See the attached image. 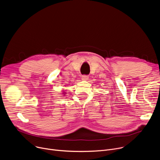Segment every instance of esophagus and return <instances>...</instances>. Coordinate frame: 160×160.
<instances>
[{
    "instance_id": "1",
    "label": "esophagus",
    "mask_w": 160,
    "mask_h": 160,
    "mask_svg": "<svg viewBox=\"0 0 160 160\" xmlns=\"http://www.w3.org/2000/svg\"><path fill=\"white\" fill-rule=\"evenodd\" d=\"M89 79V77L87 75H83L82 76V80L83 81H87Z\"/></svg>"
}]
</instances>
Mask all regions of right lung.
I'll use <instances>...</instances> for the list:
<instances>
[{
	"mask_svg": "<svg viewBox=\"0 0 160 160\" xmlns=\"http://www.w3.org/2000/svg\"><path fill=\"white\" fill-rule=\"evenodd\" d=\"M66 93H66V92H65L64 91H63V93H62V95H63L64 96H65V95H66Z\"/></svg>",
	"mask_w": 160,
	"mask_h": 160,
	"instance_id": "1",
	"label": "right lung"
}]
</instances>
